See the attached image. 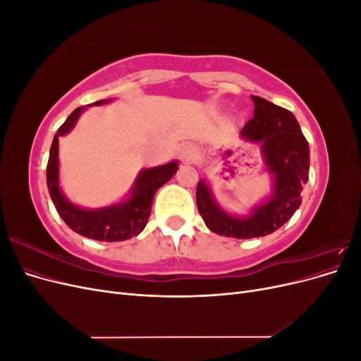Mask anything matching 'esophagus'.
I'll return each instance as SVG.
<instances>
[{"label": "esophagus", "mask_w": 361, "mask_h": 361, "mask_svg": "<svg viewBox=\"0 0 361 361\" xmlns=\"http://www.w3.org/2000/svg\"><path fill=\"white\" fill-rule=\"evenodd\" d=\"M179 157L183 164H191L195 161V158H197V154H195V149L192 146L185 145L179 152Z\"/></svg>", "instance_id": "esophagus-1"}]
</instances>
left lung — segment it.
Wrapping results in <instances>:
<instances>
[{
    "instance_id": "8db88e82",
    "label": "left lung",
    "mask_w": 361,
    "mask_h": 361,
    "mask_svg": "<svg viewBox=\"0 0 361 361\" xmlns=\"http://www.w3.org/2000/svg\"><path fill=\"white\" fill-rule=\"evenodd\" d=\"M255 102V117L241 130V138L257 143L265 167L271 174V195L253 206L247 215L224 211L215 200L211 185L197 183V209L211 232L236 239H250L276 232L301 204V191L309 180L310 150L295 116L259 96Z\"/></svg>"
}]
</instances>
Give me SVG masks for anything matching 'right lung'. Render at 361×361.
<instances>
[{
  "instance_id": "add662e5",
  "label": "right lung",
  "mask_w": 361,
  "mask_h": 361,
  "mask_svg": "<svg viewBox=\"0 0 361 361\" xmlns=\"http://www.w3.org/2000/svg\"><path fill=\"white\" fill-rule=\"evenodd\" d=\"M111 101L113 99H104L90 105H104ZM85 108L87 106L76 108L54 135L47 167L48 190L57 212L73 232L96 239V241H125L143 232L152 212L155 192L174 176L179 169V162L170 161L164 166L141 170L128 197L118 203L97 207V209H87V207L72 203L60 188L59 138L71 133Z\"/></svg>"
}]
</instances>
